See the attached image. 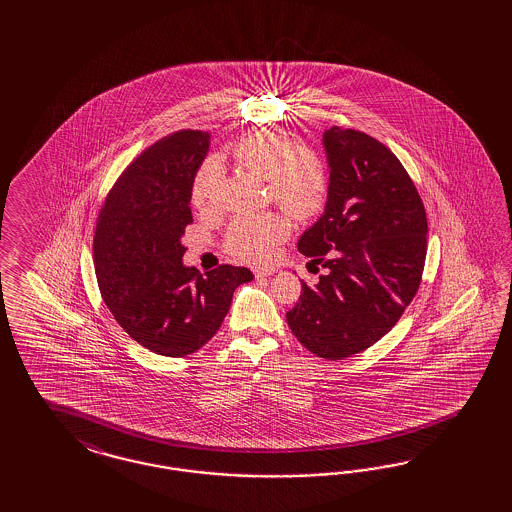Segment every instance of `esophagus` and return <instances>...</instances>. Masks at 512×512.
Masks as SVG:
<instances>
[{
  "mask_svg": "<svg viewBox=\"0 0 512 512\" xmlns=\"http://www.w3.org/2000/svg\"><path fill=\"white\" fill-rule=\"evenodd\" d=\"M253 274H255V278H268V276L276 274V268H255Z\"/></svg>",
  "mask_w": 512,
  "mask_h": 512,
  "instance_id": "34e87169",
  "label": "esophagus"
}]
</instances>
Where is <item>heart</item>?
I'll list each match as a JSON object with an SVG mask.
<instances>
[{
	"label": "heart",
	"mask_w": 512,
	"mask_h": 512,
	"mask_svg": "<svg viewBox=\"0 0 512 512\" xmlns=\"http://www.w3.org/2000/svg\"><path fill=\"white\" fill-rule=\"evenodd\" d=\"M234 159L246 171L268 180V191L279 206L298 219L317 214L328 193V172L317 155L298 148L295 140L272 131H257L238 140ZM223 171L210 157L191 182V204L201 212H214L221 204ZM291 234V221L283 214L240 216L225 234V249L249 264L270 263Z\"/></svg>",
	"instance_id": "b5f03b06"
}]
</instances>
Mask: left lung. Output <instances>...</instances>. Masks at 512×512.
I'll return each instance as SVG.
<instances>
[{
	"label": "left lung",
	"mask_w": 512,
	"mask_h": 512,
	"mask_svg": "<svg viewBox=\"0 0 512 512\" xmlns=\"http://www.w3.org/2000/svg\"><path fill=\"white\" fill-rule=\"evenodd\" d=\"M330 167L325 214L298 240L326 276L287 313L296 340L326 360L372 347L419 291L426 261V210L400 159L370 135L326 129Z\"/></svg>",
	"instance_id": "1"
}]
</instances>
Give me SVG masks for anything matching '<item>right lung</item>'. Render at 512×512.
Segmentation results:
<instances>
[{
	"label": "right lung",
	"mask_w": 512,
	"mask_h": 512,
	"mask_svg": "<svg viewBox=\"0 0 512 512\" xmlns=\"http://www.w3.org/2000/svg\"><path fill=\"white\" fill-rule=\"evenodd\" d=\"M208 146L210 135L193 129L157 140L120 174L97 217L101 296L133 340L163 357L199 351L223 323L234 289L253 279L244 266L221 264L201 276L182 264L191 182Z\"/></svg>",
	"instance_id": "add662e5"
}]
</instances>
